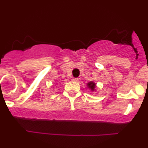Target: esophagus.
<instances>
[{"label":"esophagus","mask_w":148,"mask_h":148,"mask_svg":"<svg viewBox=\"0 0 148 148\" xmlns=\"http://www.w3.org/2000/svg\"><path fill=\"white\" fill-rule=\"evenodd\" d=\"M72 80L74 81H78V80H79V79H78V78H73Z\"/></svg>","instance_id":"1"}]
</instances>
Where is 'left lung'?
<instances>
[{
	"label": "left lung",
	"mask_w": 148,
	"mask_h": 148,
	"mask_svg": "<svg viewBox=\"0 0 148 148\" xmlns=\"http://www.w3.org/2000/svg\"><path fill=\"white\" fill-rule=\"evenodd\" d=\"M87 86H88V88H89L92 91H94L95 90L96 84H95L93 81H90V82L88 83V84H87Z\"/></svg>",
	"instance_id": "obj_1"
}]
</instances>
